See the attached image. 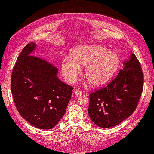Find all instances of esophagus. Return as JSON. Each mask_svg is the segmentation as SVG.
Segmentation results:
<instances>
[{
	"mask_svg": "<svg viewBox=\"0 0 154 154\" xmlns=\"http://www.w3.org/2000/svg\"><path fill=\"white\" fill-rule=\"evenodd\" d=\"M74 94L76 95H80L82 94V92L80 91V90H75L74 91Z\"/></svg>",
	"mask_w": 154,
	"mask_h": 154,
	"instance_id": "obj_1",
	"label": "esophagus"
}]
</instances>
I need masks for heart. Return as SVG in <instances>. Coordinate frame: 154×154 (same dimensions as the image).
I'll list each match as a JSON object with an SVG mask.
<instances>
[{
	"instance_id": "b5f03b06",
	"label": "heart",
	"mask_w": 154,
	"mask_h": 154,
	"mask_svg": "<svg viewBox=\"0 0 154 154\" xmlns=\"http://www.w3.org/2000/svg\"><path fill=\"white\" fill-rule=\"evenodd\" d=\"M72 58H65L62 62V73L69 83L75 81L85 66V77L92 85L107 84L114 76L119 63L118 55L98 45H86L77 47L71 54Z\"/></svg>"
}]
</instances>
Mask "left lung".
Listing matches in <instances>:
<instances>
[{"label": "left lung", "instance_id": "1", "mask_svg": "<svg viewBox=\"0 0 154 154\" xmlns=\"http://www.w3.org/2000/svg\"><path fill=\"white\" fill-rule=\"evenodd\" d=\"M117 77L105 87L89 95L88 113L98 127L116 126L131 116L143 91V74L134 54L124 62Z\"/></svg>", "mask_w": 154, "mask_h": 154}]
</instances>
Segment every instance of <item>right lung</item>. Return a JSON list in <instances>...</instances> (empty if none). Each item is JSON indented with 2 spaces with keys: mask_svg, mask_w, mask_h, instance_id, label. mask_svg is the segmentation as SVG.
Returning a JSON list of instances; mask_svg holds the SVG:
<instances>
[{
  "mask_svg": "<svg viewBox=\"0 0 154 154\" xmlns=\"http://www.w3.org/2000/svg\"><path fill=\"white\" fill-rule=\"evenodd\" d=\"M36 44H28L19 55L11 76V92L20 115L42 129L54 127L66 111L72 86L57 77L58 69L33 55Z\"/></svg>",
  "mask_w": 154,
  "mask_h": 154,
  "instance_id": "obj_1",
  "label": "right lung"
}]
</instances>
